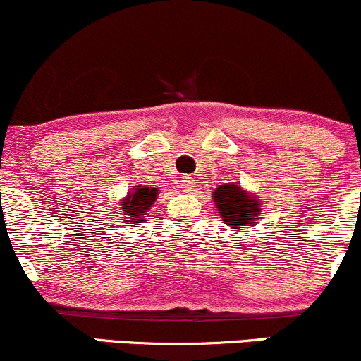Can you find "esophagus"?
Listing matches in <instances>:
<instances>
[{
	"label": "esophagus",
	"instance_id": "1",
	"mask_svg": "<svg viewBox=\"0 0 361 361\" xmlns=\"http://www.w3.org/2000/svg\"><path fill=\"white\" fill-rule=\"evenodd\" d=\"M193 180L192 178H188V176H185V178H181V183H180V186L181 188L185 190V192H192L193 190Z\"/></svg>",
	"mask_w": 361,
	"mask_h": 361
}]
</instances>
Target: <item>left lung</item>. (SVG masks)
<instances>
[{
  "label": "left lung",
  "mask_w": 361,
  "mask_h": 361,
  "mask_svg": "<svg viewBox=\"0 0 361 361\" xmlns=\"http://www.w3.org/2000/svg\"><path fill=\"white\" fill-rule=\"evenodd\" d=\"M212 195L219 214L227 226L243 229L244 226H255L259 219V202L252 195L244 192L239 185H221Z\"/></svg>",
  "instance_id": "obj_1"
}]
</instances>
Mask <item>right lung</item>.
Returning a JSON list of instances; mask_svg holds the SVG:
<instances>
[{"label":"right lung","instance_id":"right-lung-1","mask_svg":"<svg viewBox=\"0 0 361 361\" xmlns=\"http://www.w3.org/2000/svg\"><path fill=\"white\" fill-rule=\"evenodd\" d=\"M156 195L157 188H151V186H139V188H135V192L127 195L126 200L122 202V209L123 215L130 219L128 222L137 224L139 221H142V217H146L147 210L154 204Z\"/></svg>","mask_w":361,"mask_h":361}]
</instances>
